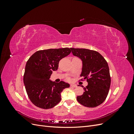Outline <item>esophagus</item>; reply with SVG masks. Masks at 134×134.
Instances as JSON below:
<instances>
[{"label":"esophagus","mask_w":134,"mask_h":134,"mask_svg":"<svg viewBox=\"0 0 134 134\" xmlns=\"http://www.w3.org/2000/svg\"><path fill=\"white\" fill-rule=\"evenodd\" d=\"M70 86L71 87H74V88L77 87L76 85V84H71L70 85Z\"/></svg>","instance_id":"34e87169"}]
</instances>
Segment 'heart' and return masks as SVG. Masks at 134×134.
I'll return each mask as SVG.
<instances>
[{
	"instance_id": "heart-1",
	"label": "heart",
	"mask_w": 134,
	"mask_h": 134,
	"mask_svg": "<svg viewBox=\"0 0 134 134\" xmlns=\"http://www.w3.org/2000/svg\"><path fill=\"white\" fill-rule=\"evenodd\" d=\"M68 79V80H69V79H69V78H68V79Z\"/></svg>"
}]
</instances>
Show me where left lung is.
I'll list each match as a JSON object with an SVG mask.
<instances>
[{
	"label": "left lung",
	"mask_w": 134,
	"mask_h": 134,
	"mask_svg": "<svg viewBox=\"0 0 134 134\" xmlns=\"http://www.w3.org/2000/svg\"><path fill=\"white\" fill-rule=\"evenodd\" d=\"M74 55L83 62L81 80H87L88 86L83 94L76 97L83 106L93 108L102 104L106 99L111 85L108 65L98 52L86 48H70Z\"/></svg>",
	"instance_id": "obj_1"
}]
</instances>
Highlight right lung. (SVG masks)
Instances as JSON below:
<instances>
[{
	"label": "right lung",
	"instance_id": "1",
	"mask_svg": "<svg viewBox=\"0 0 134 134\" xmlns=\"http://www.w3.org/2000/svg\"><path fill=\"white\" fill-rule=\"evenodd\" d=\"M70 52L68 47L39 50L28 60L23 82L28 97L36 106L49 109L60 102L61 93L69 84L63 81L52 82L49 79L52 71L58 70L60 60Z\"/></svg>",
	"mask_w": 134,
	"mask_h": 134
}]
</instances>
